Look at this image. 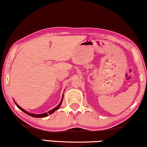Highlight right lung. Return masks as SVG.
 I'll list each match as a JSON object with an SVG mask.
<instances>
[{"label":"right lung","mask_w":147,"mask_h":147,"mask_svg":"<svg viewBox=\"0 0 147 147\" xmlns=\"http://www.w3.org/2000/svg\"><path fill=\"white\" fill-rule=\"evenodd\" d=\"M63 96H62V98H61V102H60V103L58 105H57L56 107H55L54 109H51V111H48L47 112V113H42V114H35V113H29V112H28L27 111H26V110H24V109H22V107H21L20 106H19L18 104L16 103V102H15V101L14 100H13V101H14V102L15 103V105H16V106L18 107L21 110V111H24V113H26V114H28V115H30V116H31V117H47V116H48L49 115H51V114H52V113H54V112L56 111V110H57V109H59L60 108V107H61V103H62V102H63Z\"/></svg>","instance_id":"1"}]
</instances>
